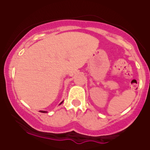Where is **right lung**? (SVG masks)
<instances>
[{
	"instance_id": "add662e5",
	"label": "right lung",
	"mask_w": 150,
	"mask_h": 150,
	"mask_svg": "<svg viewBox=\"0 0 150 150\" xmlns=\"http://www.w3.org/2000/svg\"><path fill=\"white\" fill-rule=\"evenodd\" d=\"M62 102H62L61 103H60V104H61L62 103ZM40 112H43V113H46V112H47L46 111H40Z\"/></svg>"
}]
</instances>
